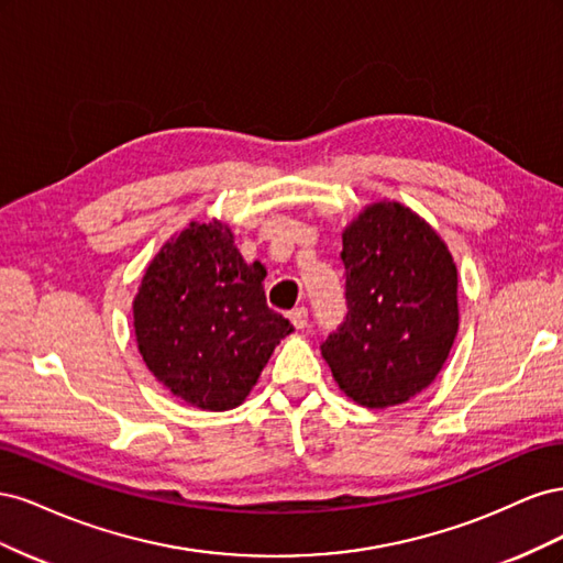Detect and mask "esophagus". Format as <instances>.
Returning <instances> with one entry per match:
<instances>
[{"label":"esophagus","mask_w":563,"mask_h":563,"mask_svg":"<svg viewBox=\"0 0 563 563\" xmlns=\"http://www.w3.org/2000/svg\"><path fill=\"white\" fill-rule=\"evenodd\" d=\"M288 319H291L296 329H305L308 327V308H294L291 312H288Z\"/></svg>","instance_id":"1"}]
</instances>
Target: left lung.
<instances>
[{
  "label": "left lung",
  "mask_w": 563,
  "mask_h": 563,
  "mask_svg": "<svg viewBox=\"0 0 563 563\" xmlns=\"http://www.w3.org/2000/svg\"><path fill=\"white\" fill-rule=\"evenodd\" d=\"M347 314L321 343L338 387L366 408L430 387L457 335V269L444 240L399 201H376L343 232Z\"/></svg>",
  "instance_id": "obj_1"
}]
</instances>
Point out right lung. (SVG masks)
<instances>
[{
	"label": "right lung",
	"mask_w": 563,
	"mask_h": 563,
	"mask_svg": "<svg viewBox=\"0 0 563 563\" xmlns=\"http://www.w3.org/2000/svg\"><path fill=\"white\" fill-rule=\"evenodd\" d=\"M261 263L246 265L220 220L192 223L147 265L133 298L135 343L172 395L201 411L240 406L294 331L267 308Z\"/></svg>",
	"instance_id": "1"
}]
</instances>
